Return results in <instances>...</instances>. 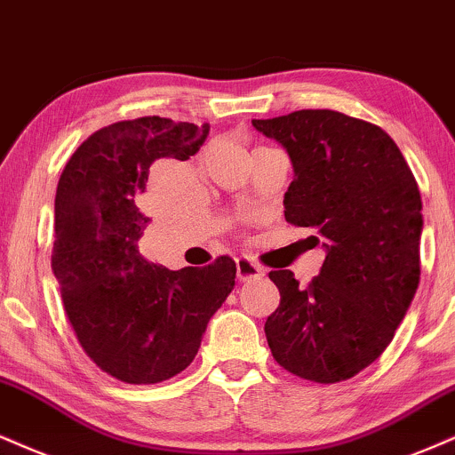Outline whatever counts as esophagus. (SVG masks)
Returning a JSON list of instances; mask_svg holds the SVG:
<instances>
[{
  "label": "esophagus",
  "mask_w": 455,
  "mask_h": 455,
  "mask_svg": "<svg viewBox=\"0 0 455 455\" xmlns=\"http://www.w3.org/2000/svg\"><path fill=\"white\" fill-rule=\"evenodd\" d=\"M236 272H238V280H243V283H246V280L251 278H261L263 274H266L259 263H255L253 259H246V257L236 259Z\"/></svg>",
  "instance_id": "obj_1"
}]
</instances>
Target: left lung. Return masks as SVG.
I'll use <instances>...</instances> for the list:
<instances>
[{"instance_id":"left-lung-1","label":"left lung","mask_w":455,"mask_h":455,"mask_svg":"<svg viewBox=\"0 0 455 455\" xmlns=\"http://www.w3.org/2000/svg\"><path fill=\"white\" fill-rule=\"evenodd\" d=\"M293 162L284 219L310 228L327 257L299 287L291 270L270 280L280 304L266 321L274 361L297 378H355L388 347L419 284L422 198L396 143L371 122L331 109L253 120Z\"/></svg>"}]
</instances>
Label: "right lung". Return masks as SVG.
Masks as SVG:
<instances>
[{
  "instance_id": "right-lung-1",
  "label": "right lung",
  "mask_w": 455,
  "mask_h": 455,
  "mask_svg": "<svg viewBox=\"0 0 455 455\" xmlns=\"http://www.w3.org/2000/svg\"><path fill=\"white\" fill-rule=\"evenodd\" d=\"M209 126L160 116L92 132L63 168L54 200L52 272L73 333L100 371L158 384L198 355L202 333L236 284L228 255L168 270L143 259L139 240L151 164L189 160Z\"/></svg>"
}]
</instances>
